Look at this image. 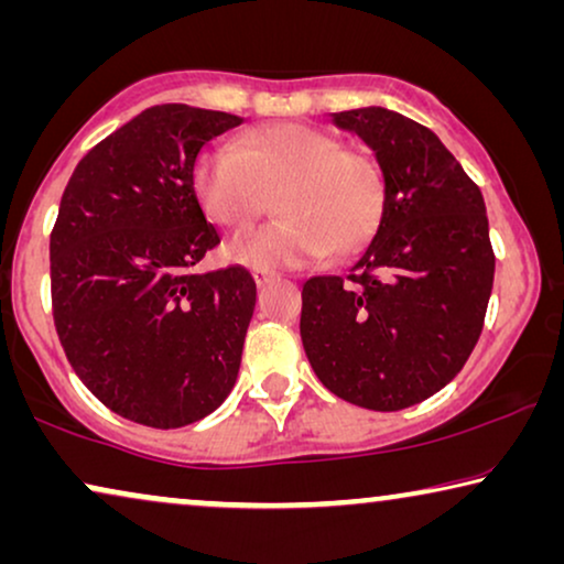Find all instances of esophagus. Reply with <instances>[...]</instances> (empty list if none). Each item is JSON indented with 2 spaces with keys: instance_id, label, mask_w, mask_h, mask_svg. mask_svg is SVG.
I'll return each instance as SVG.
<instances>
[{
  "instance_id": "1",
  "label": "esophagus",
  "mask_w": 564,
  "mask_h": 564,
  "mask_svg": "<svg viewBox=\"0 0 564 564\" xmlns=\"http://www.w3.org/2000/svg\"><path fill=\"white\" fill-rule=\"evenodd\" d=\"M253 282H257V288H264V284H269L274 280L272 272H267V269H253Z\"/></svg>"
}]
</instances>
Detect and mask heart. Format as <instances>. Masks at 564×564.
<instances>
[{
    "mask_svg": "<svg viewBox=\"0 0 564 564\" xmlns=\"http://www.w3.org/2000/svg\"><path fill=\"white\" fill-rule=\"evenodd\" d=\"M272 226L234 238L226 257L257 269L303 267L328 251L354 253L375 236L384 184L367 153L344 149L303 122L259 128L230 145H210L192 166V192L207 220L228 230L251 226L276 192Z\"/></svg>",
    "mask_w": 564,
    "mask_h": 564,
    "instance_id": "1",
    "label": "heart"
}]
</instances>
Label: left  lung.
<instances>
[{
    "label": "left lung",
    "mask_w": 564,
    "mask_h": 564,
    "mask_svg": "<svg viewBox=\"0 0 564 564\" xmlns=\"http://www.w3.org/2000/svg\"><path fill=\"white\" fill-rule=\"evenodd\" d=\"M330 120L372 149L384 205L346 280L303 284L300 336L334 395L400 411L449 384L480 338L496 274L485 199L421 122L384 107Z\"/></svg>",
    "instance_id": "8db88e82"
}]
</instances>
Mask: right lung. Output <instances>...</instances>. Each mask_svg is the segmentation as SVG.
<instances>
[{"label": "right lung", "instance_id": "right-lung-1", "mask_svg": "<svg viewBox=\"0 0 564 564\" xmlns=\"http://www.w3.org/2000/svg\"><path fill=\"white\" fill-rule=\"evenodd\" d=\"M243 118L156 105L99 141L51 234L53 321L74 372L122 419L180 429L234 390L257 282L195 272L220 243L192 192L207 141Z\"/></svg>", "mask_w": 564, "mask_h": 564}]
</instances>
